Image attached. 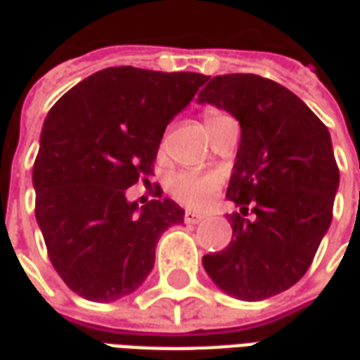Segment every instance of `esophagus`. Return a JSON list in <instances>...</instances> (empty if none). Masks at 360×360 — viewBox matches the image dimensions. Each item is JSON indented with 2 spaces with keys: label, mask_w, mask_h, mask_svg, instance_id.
<instances>
[{
  "label": "esophagus",
  "mask_w": 360,
  "mask_h": 360,
  "mask_svg": "<svg viewBox=\"0 0 360 360\" xmlns=\"http://www.w3.org/2000/svg\"><path fill=\"white\" fill-rule=\"evenodd\" d=\"M200 221H203V215H200V213H193V211L184 213V223H188V225H198Z\"/></svg>",
  "instance_id": "esophagus-1"
}]
</instances>
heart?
Segmentation results:
<instances>
[{"label": "heart", "mask_w": 360, "mask_h": 360, "mask_svg": "<svg viewBox=\"0 0 360 360\" xmlns=\"http://www.w3.org/2000/svg\"><path fill=\"white\" fill-rule=\"evenodd\" d=\"M226 118L225 114L215 110L205 112V127H211L219 124L221 120ZM221 178L215 174H198V172H178L170 178L168 182V193L174 198L180 205L186 207H203L209 201V198L219 190Z\"/></svg>", "instance_id": "1"}]
</instances>
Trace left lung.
Segmentation results:
<instances>
[{
    "mask_svg": "<svg viewBox=\"0 0 360 360\" xmlns=\"http://www.w3.org/2000/svg\"><path fill=\"white\" fill-rule=\"evenodd\" d=\"M198 103L240 124L226 190L240 213L229 217L231 244L203 256V267L219 289L242 300L279 295L307 274L330 229L339 186L330 131L297 94L252 73L217 75Z\"/></svg>",
    "mask_w": 360,
    "mask_h": 360,
    "instance_id": "8db88e82",
    "label": "left lung"
}]
</instances>
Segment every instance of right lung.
Listing matches in <instances>:
<instances>
[{
  "label": "right lung",
  "mask_w": 360,
  "mask_h": 360,
  "mask_svg": "<svg viewBox=\"0 0 360 360\" xmlns=\"http://www.w3.org/2000/svg\"><path fill=\"white\" fill-rule=\"evenodd\" d=\"M207 75L122 65L96 71L48 112L32 184L37 221L53 269L79 297L110 302L134 292L155 266L168 226L184 223L174 201L139 209L126 190L151 184L168 122ZM160 198V186H155Z\"/></svg>",
  "instance_id": "right-lung-1"
}]
</instances>
